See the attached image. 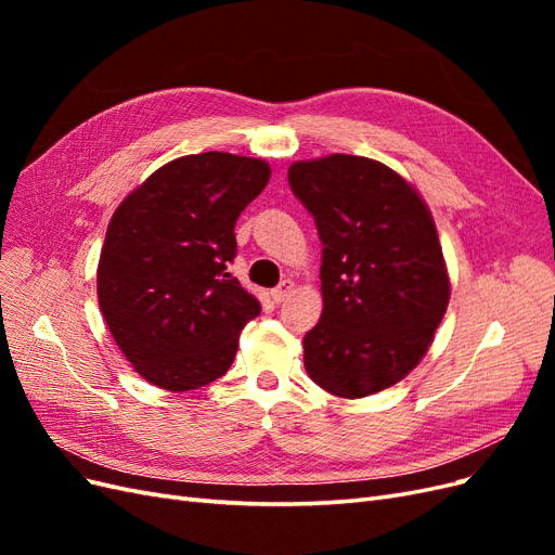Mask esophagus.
Returning <instances> with one entry per match:
<instances>
[{
	"label": "esophagus",
	"instance_id": "1",
	"mask_svg": "<svg viewBox=\"0 0 555 555\" xmlns=\"http://www.w3.org/2000/svg\"><path fill=\"white\" fill-rule=\"evenodd\" d=\"M292 292H294V282L292 280H282L278 287L271 292V296H273L275 304H282V300L287 298Z\"/></svg>",
	"mask_w": 555,
	"mask_h": 555
}]
</instances>
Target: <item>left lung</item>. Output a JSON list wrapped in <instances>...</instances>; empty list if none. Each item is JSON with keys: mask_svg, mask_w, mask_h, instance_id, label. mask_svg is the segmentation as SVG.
Wrapping results in <instances>:
<instances>
[{"mask_svg": "<svg viewBox=\"0 0 555 555\" xmlns=\"http://www.w3.org/2000/svg\"><path fill=\"white\" fill-rule=\"evenodd\" d=\"M322 241L324 310L304 338L310 379L340 398L377 393L424 359L449 304L433 217L389 166L331 155L289 166Z\"/></svg>", "mask_w": 555, "mask_h": 555, "instance_id": "1", "label": "left lung"}]
</instances>
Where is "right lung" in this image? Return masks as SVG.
<instances>
[{
	"label": "right lung",
	"mask_w": 555,
	"mask_h": 555,
	"mask_svg": "<svg viewBox=\"0 0 555 555\" xmlns=\"http://www.w3.org/2000/svg\"><path fill=\"white\" fill-rule=\"evenodd\" d=\"M271 169L229 153L164 164L115 210L96 271L99 308L150 384L192 391L220 379L259 300L229 273L236 220Z\"/></svg>",
	"instance_id": "obj_1"
}]
</instances>
